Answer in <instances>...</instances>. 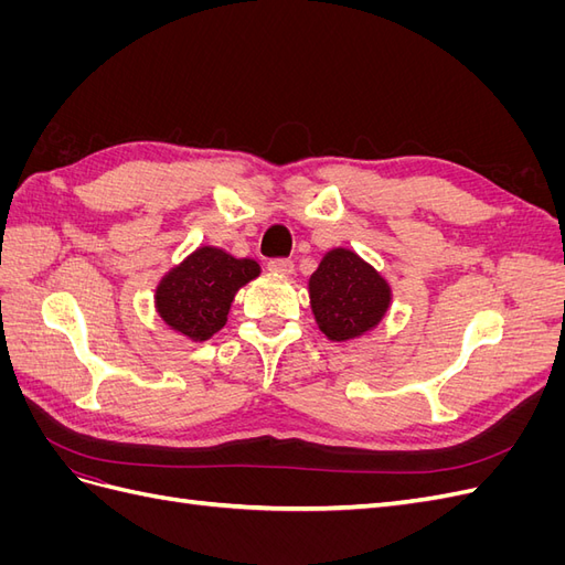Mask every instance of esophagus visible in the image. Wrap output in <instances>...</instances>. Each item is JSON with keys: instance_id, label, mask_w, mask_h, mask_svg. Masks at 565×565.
<instances>
[{"instance_id": "obj_1", "label": "esophagus", "mask_w": 565, "mask_h": 565, "mask_svg": "<svg viewBox=\"0 0 565 565\" xmlns=\"http://www.w3.org/2000/svg\"><path fill=\"white\" fill-rule=\"evenodd\" d=\"M268 268L276 273H292L295 264H292V259H287V256H276V259L268 262Z\"/></svg>"}]
</instances>
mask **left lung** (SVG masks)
Masks as SVG:
<instances>
[{
    "mask_svg": "<svg viewBox=\"0 0 565 565\" xmlns=\"http://www.w3.org/2000/svg\"><path fill=\"white\" fill-rule=\"evenodd\" d=\"M311 309L332 341L361 337L377 324L391 292L380 273L349 249H332L311 276Z\"/></svg>",
    "mask_w": 565,
    "mask_h": 565,
    "instance_id": "8db88e82",
    "label": "left lung"
}]
</instances>
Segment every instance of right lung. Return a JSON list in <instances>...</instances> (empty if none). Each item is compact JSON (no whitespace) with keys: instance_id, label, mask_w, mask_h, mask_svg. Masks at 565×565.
<instances>
[{"instance_id":"1","label":"right lung","mask_w":565,"mask_h":565,"mask_svg":"<svg viewBox=\"0 0 565 565\" xmlns=\"http://www.w3.org/2000/svg\"><path fill=\"white\" fill-rule=\"evenodd\" d=\"M256 276V262L233 259L216 247H200L160 282L158 311L181 334L210 339L226 324L237 287Z\"/></svg>"}]
</instances>
